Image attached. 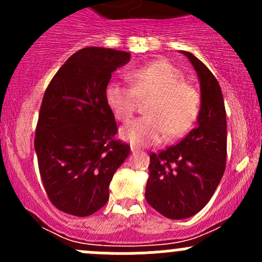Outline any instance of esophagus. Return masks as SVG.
<instances>
[{"instance_id":"obj_1","label":"esophagus","mask_w":262,"mask_h":262,"mask_svg":"<svg viewBox=\"0 0 262 262\" xmlns=\"http://www.w3.org/2000/svg\"><path fill=\"white\" fill-rule=\"evenodd\" d=\"M132 153H137V152H139V148L138 147H134V146H132Z\"/></svg>"}]
</instances>
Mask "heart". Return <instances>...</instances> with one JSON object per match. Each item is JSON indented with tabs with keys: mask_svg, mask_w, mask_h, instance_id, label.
<instances>
[{
	"mask_svg": "<svg viewBox=\"0 0 262 262\" xmlns=\"http://www.w3.org/2000/svg\"><path fill=\"white\" fill-rule=\"evenodd\" d=\"M132 87L118 81L105 86V102L118 120L126 123L134 115L138 99L150 96L146 116L136 119L120 130L121 138L134 146H152L185 136L200 113V95L185 82L181 70L167 60H153L128 72Z\"/></svg>",
	"mask_w": 262,
	"mask_h": 262,
	"instance_id": "obj_1",
	"label": "heart"
}]
</instances>
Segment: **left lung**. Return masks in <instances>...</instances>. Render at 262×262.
<instances>
[{
	"label": "left lung",
	"instance_id": "1",
	"mask_svg": "<svg viewBox=\"0 0 262 262\" xmlns=\"http://www.w3.org/2000/svg\"><path fill=\"white\" fill-rule=\"evenodd\" d=\"M202 91L198 126L176 146L149 156L146 200L170 219L203 209L222 180L227 161V120L221 86L209 68L189 52Z\"/></svg>",
	"mask_w": 262,
	"mask_h": 262
}]
</instances>
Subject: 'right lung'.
I'll return each instance as SVG.
<instances>
[{
  "mask_svg": "<svg viewBox=\"0 0 262 262\" xmlns=\"http://www.w3.org/2000/svg\"><path fill=\"white\" fill-rule=\"evenodd\" d=\"M129 59L121 50H78L44 94L34 141L39 172L52 204L71 215H91L106 204L110 181L130 152L115 139L104 96L112 73Z\"/></svg>",
  "mask_w": 262,
  "mask_h": 262,
  "instance_id": "1",
  "label": "right lung"
}]
</instances>
